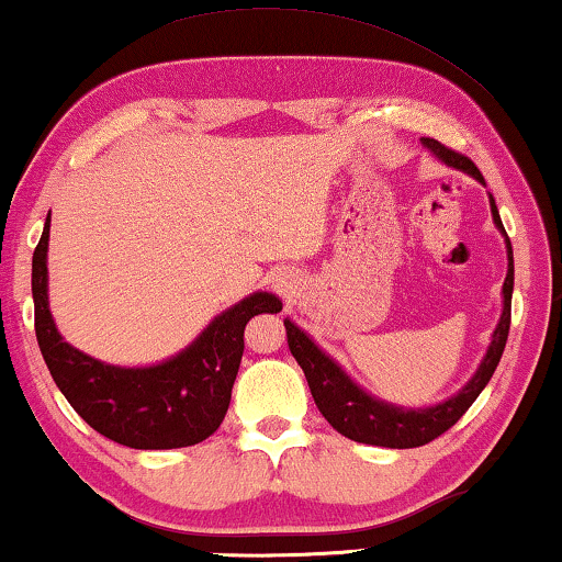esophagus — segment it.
Listing matches in <instances>:
<instances>
[{
    "label": "esophagus",
    "mask_w": 562,
    "mask_h": 562,
    "mask_svg": "<svg viewBox=\"0 0 562 562\" xmlns=\"http://www.w3.org/2000/svg\"><path fill=\"white\" fill-rule=\"evenodd\" d=\"M280 288H282V282H280Z\"/></svg>",
    "instance_id": "1"
}]
</instances>
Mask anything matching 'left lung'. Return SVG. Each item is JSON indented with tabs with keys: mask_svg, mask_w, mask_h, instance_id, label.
I'll use <instances>...</instances> for the list:
<instances>
[{
	"mask_svg": "<svg viewBox=\"0 0 562 562\" xmlns=\"http://www.w3.org/2000/svg\"><path fill=\"white\" fill-rule=\"evenodd\" d=\"M423 145L430 147L442 162L453 165L458 170H465L469 176L476 178L479 183H484V176H481L476 165H473L465 155L456 153V149L440 145L438 139H430V137H423ZM492 216H494V224L499 226V232L507 236L494 199H492ZM507 251H509V272H507V280H504V311H502L499 326L494 330L492 346H488L486 357L481 361V367L476 374H473L471 382L465 384L456 397H450L436 407L402 409V407L386 405V402L369 397V394L359 390V386L344 374V369L338 367L334 359H328L326 353H323L318 346H315L311 338L295 326V323L284 321L290 353L300 363V369H303L307 386H311V394L323 417H326V420L334 425L341 436L357 442H367V446H382V448H417V446H425V442L436 440L448 428H453V425L463 417L465 409L476 402L481 390L488 384L496 363L502 359L504 346H507L509 323H512V288H515V257H512L509 236H507Z\"/></svg>",
	"mask_w": 562,
	"mask_h": 562,
	"instance_id": "1",
	"label": "left lung"
}]
</instances>
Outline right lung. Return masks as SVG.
Instances as JSON below:
<instances>
[{
    "label": "right lung",
    "instance_id": "right-lung-1",
    "mask_svg": "<svg viewBox=\"0 0 562 562\" xmlns=\"http://www.w3.org/2000/svg\"><path fill=\"white\" fill-rule=\"evenodd\" d=\"M47 236L50 216L33 255L35 334L70 407L104 438L139 450L186 448L213 436L232 402L244 328L259 313H280V300L255 292L221 313L186 351L157 367H112L74 349L55 328L47 307Z\"/></svg>",
    "mask_w": 562,
    "mask_h": 562
}]
</instances>
